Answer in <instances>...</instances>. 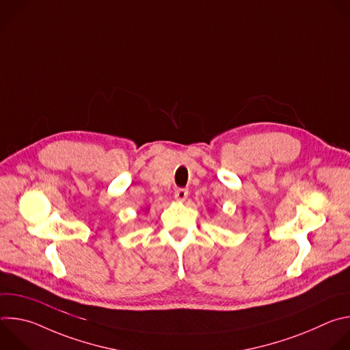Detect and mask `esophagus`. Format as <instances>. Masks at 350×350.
<instances>
[{
	"instance_id": "34e87169",
	"label": "esophagus",
	"mask_w": 350,
	"mask_h": 350,
	"mask_svg": "<svg viewBox=\"0 0 350 350\" xmlns=\"http://www.w3.org/2000/svg\"><path fill=\"white\" fill-rule=\"evenodd\" d=\"M187 196H188V189H185V188H178V189H176V192H174L176 201L184 202L185 199H187Z\"/></svg>"
}]
</instances>
